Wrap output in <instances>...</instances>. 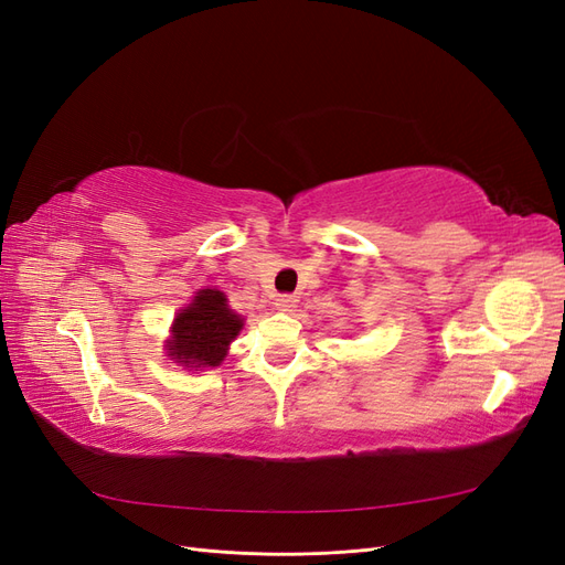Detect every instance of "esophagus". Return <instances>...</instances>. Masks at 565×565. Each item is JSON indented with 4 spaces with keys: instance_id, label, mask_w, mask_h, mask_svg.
I'll use <instances>...</instances> for the list:
<instances>
[{
    "instance_id": "esophagus-1",
    "label": "esophagus",
    "mask_w": 565,
    "mask_h": 565,
    "mask_svg": "<svg viewBox=\"0 0 565 565\" xmlns=\"http://www.w3.org/2000/svg\"><path fill=\"white\" fill-rule=\"evenodd\" d=\"M276 309L278 311H282V313H289V311H295V306H297V297L295 295H280V297H276Z\"/></svg>"
}]
</instances>
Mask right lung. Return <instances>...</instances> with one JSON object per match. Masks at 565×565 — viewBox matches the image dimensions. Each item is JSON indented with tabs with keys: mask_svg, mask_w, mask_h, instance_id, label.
I'll return each instance as SVG.
<instances>
[{
	"mask_svg": "<svg viewBox=\"0 0 565 565\" xmlns=\"http://www.w3.org/2000/svg\"><path fill=\"white\" fill-rule=\"evenodd\" d=\"M243 324L245 318L231 309L224 292L200 289L193 301L177 313L164 351L185 370L216 367L224 363L231 341L241 334Z\"/></svg>",
	"mask_w": 565,
	"mask_h": 565,
	"instance_id": "obj_1",
	"label": "right lung"
}]
</instances>
